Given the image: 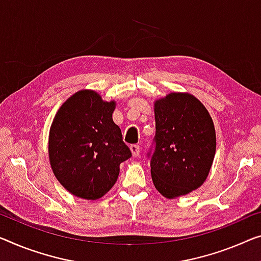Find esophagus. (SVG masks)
<instances>
[{
    "label": "esophagus",
    "mask_w": 261,
    "mask_h": 261,
    "mask_svg": "<svg viewBox=\"0 0 261 261\" xmlns=\"http://www.w3.org/2000/svg\"><path fill=\"white\" fill-rule=\"evenodd\" d=\"M130 150L134 157H137V155H139V152H141V147H139L137 144H132L130 146Z\"/></svg>",
    "instance_id": "esophagus-1"
}]
</instances>
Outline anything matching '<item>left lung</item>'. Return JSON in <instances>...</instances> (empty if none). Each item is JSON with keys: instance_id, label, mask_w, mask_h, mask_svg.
<instances>
[{"instance_id": "left-lung-1", "label": "left lung", "mask_w": 261, "mask_h": 261, "mask_svg": "<svg viewBox=\"0 0 261 261\" xmlns=\"http://www.w3.org/2000/svg\"><path fill=\"white\" fill-rule=\"evenodd\" d=\"M155 135L147 155L154 188L173 199L203 185L216 154V130L206 108L190 93L154 103Z\"/></svg>"}]
</instances>
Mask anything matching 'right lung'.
Segmentation results:
<instances>
[{"instance_id":"add662e5","label":"right lung","mask_w":261,"mask_h":261,"mask_svg":"<svg viewBox=\"0 0 261 261\" xmlns=\"http://www.w3.org/2000/svg\"><path fill=\"white\" fill-rule=\"evenodd\" d=\"M116 103L81 90L62 104L49 134V159L57 180L73 196L103 197L117 181L119 165L132 153L112 120Z\"/></svg>"}]
</instances>
